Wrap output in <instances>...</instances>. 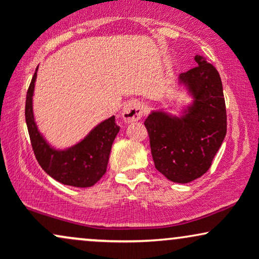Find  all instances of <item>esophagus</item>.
<instances>
[{"mask_svg":"<svg viewBox=\"0 0 259 259\" xmlns=\"http://www.w3.org/2000/svg\"><path fill=\"white\" fill-rule=\"evenodd\" d=\"M121 117L125 123L138 121L142 117V105L139 101H127L121 111Z\"/></svg>","mask_w":259,"mask_h":259,"instance_id":"esophagus-1","label":"esophagus"}]
</instances>
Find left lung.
I'll list each match as a JSON object with an SVG mask.
<instances>
[{"mask_svg":"<svg viewBox=\"0 0 259 259\" xmlns=\"http://www.w3.org/2000/svg\"><path fill=\"white\" fill-rule=\"evenodd\" d=\"M198 65L179 75L192 101L179 114L156 109L145 120L156 169L174 183L201 178L227 135V109L218 70L203 56Z\"/></svg>","mask_w":259,"mask_h":259,"instance_id":"left-lung-1","label":"left lung"}]
</instances>
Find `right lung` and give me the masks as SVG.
Returning a JSON list of instances; mask_svg holds the SVG:
<instances>
[{"instance_id": "1", "label": "right lung", "mask_w": 259, "mask_h": 259, "mask_svg": "<svg viewBox=\"0 0 259 259\" xmlns=\"http://www.w3.org/2000/svg\"><path fill=\"white\" fill-rule=\"evenodd\" d=\"M37 68L26 94L25 120L38 164L50 177L64 185L75 187L95 185L106 173L113 141L119 133L120 127L115 123V117L112 115L101 121L73 146L63 150L53 147L38 130L34 117L32 96Z\"/></svg>"}]
</instances>
